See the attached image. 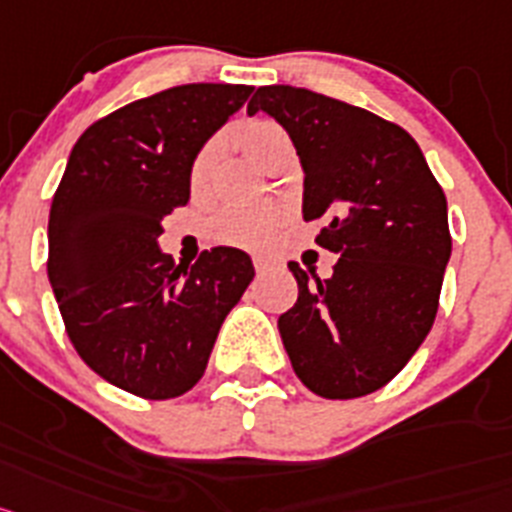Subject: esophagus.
I'll return each mask as SVG.
<instances>
[{"label": "esophagus", "mask_w": 512, "mask_h": 512, "mask_svg": "<svg viewBox=\"0 0 512 512\" xmlns=\"http://www.w3.org/2000/svg\"><path fill=\"white\" fill-rule=\"evenodd\" d=\"M252 265H255V270H257V273H268V270L273 268L275 262H273V257L255 255V257H252Z\"/></svg>", "instance_id": "obj_1"}]
</instances>
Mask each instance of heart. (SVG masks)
I'll list each match as a JSON object with an SVG mask.
<instances>
[{
  "mask_svg": "<svg viewBox=\"0 0 512 512\" xmlns=\"http://www.w3.org/2000/svg\"><path fill=\"white\" fill-rule=\"evenodd\" d=\"M239 149L265 172H273L283 159L293 157V144L286 128L275 121H247L234 133ZM213 162H216V141H208L198 149L190 162V188L193 193H203L211 177ZM283 224V211L278 206H255L242 208L231 206L211 216L206 224V237L226 247H244L255 250L270 242L278 226Z\"/></svg>",
  "mask_w": 512,
  "mask_h": 512,
  "instance_id": "1",
  "label": "heart"
}]
</instances>
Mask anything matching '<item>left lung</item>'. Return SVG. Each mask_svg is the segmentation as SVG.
<instances>
[{"label":"left lung","mask_w":512,"mask_h":512,"mask_svg":"<svg viewBox=\"0 0 512 512\" xmlns=\"http://www.w3.org/2000/svg\"><path fill=\"white\" fill-rule=\"evenodd\" d=\"M281 123L304 167V221L340 260L319 281L288 262L299 299L278 319L301 384L355 399L389 384L438 314L451 231L443 188L397 123L304 87L270 84L247 113Z\"/></svg>","instance_id":"left-lung-1"}]
</instances>
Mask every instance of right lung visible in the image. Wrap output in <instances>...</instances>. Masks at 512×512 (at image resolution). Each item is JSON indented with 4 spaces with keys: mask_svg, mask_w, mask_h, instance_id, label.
I'll use <instances>...</instances> for the list:
<instances>
[{
    "mask_svg": "<svg viewBox=\"0 0 512 512\" xmlns=\"http://www.w3.org/2000/svg\"><path fill=\"white\" fill-rule=\"evenodd\" d=\"M255 87L180 84L92 123L48 216V281L87 366L141 399H175L206 373L226 314L255 278L247 252L195 265L159 250L162 219L190 201V162Z\"/></svg>",
    "mask_w": 512,
    "mask_h": 512,
    "instance_id": "obj_1",
    "label": "right lung"
}]
</instances>
